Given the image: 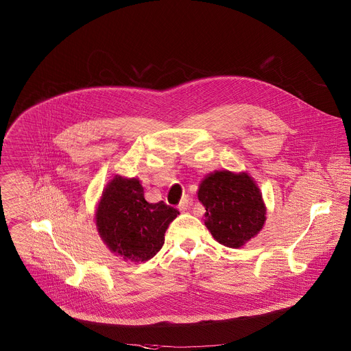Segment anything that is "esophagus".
<instances>
[{
    "label": "esophagus",
    "mask_w": 351,
    "mask_h": 351,
    "mask_svg": "<svg viewBox=\"0 0 351 351\" xmlns=\"http://www.w3.org/2000/svg\"><path fill=\"white\" fill-rule=\"evenodd\" d=\"M189 204H190V199H189L187 197H183L182 201H180V204H179V206H178V209L180 211L187 210Z\"/></svg>",
    "instance_id": "34e87169"
}]
</instances>
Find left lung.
Returning a JSON list of instances; mask_svg holds the SVG:
<instances>
[{"label": "left lung", "mask_w": 351, "mask_h": 351, "mask_svg": "<svg viewBox=\"0 0 351 351\" xmlns=\"http://www.w3.org/2000/svg\"><path fill=\"white\" fill-rule=\"evenodd\" d=\"M197 194L206 210L204 222L219 244L241 248L263 229L267 209L256 182L247 172H210Z\"/></svg>", "instance_id": "8db88e82"}]
</instances>
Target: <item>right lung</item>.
<instances>
[{
    "instance_id": "add662e5",
    "label": "right lung",
    "mask_w": 351,
    "mask_h": 351,
    "mask_svg": "<svg viewBox=\"0 0 351 351\" xmlns=\"http://www.w3.org/2000/svg\"><path fill=\"white\" fill-rule=\"evenodd\" d=\"M179 214L162 201L146 202L138 178L115 175L101 193L95 221L99 236L112 254L138 263L160 251L165 230Z\"/></svg>"
}]
</instances>
